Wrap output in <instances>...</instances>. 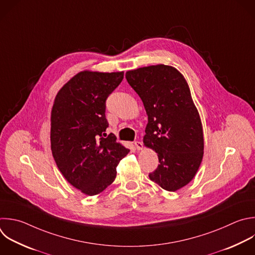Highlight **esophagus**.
I'll return each mask as SVG.
<instances>
[{
	"mask_svg": "<svg viewBox=\"0 0 255 255\" xmlns=\"http://www.w3.org/2000/svg\"><path fill=\"white\" fill-rule=\"evenodd\" d=\"M134 144H135V146H136V149H137V150H142V148H143V143H142V142L136 141Z\"/></svg>",
	"mask_w": 255,
	"mask_h": 255,
	"instance_id": "esophagus-1",
	"label": "esophagus"
}]
</instances>
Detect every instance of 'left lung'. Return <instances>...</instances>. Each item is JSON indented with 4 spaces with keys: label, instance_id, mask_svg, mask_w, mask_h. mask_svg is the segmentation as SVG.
I'll return each instance as SVG.
<instances>
[{
    "label": "left lung",
    "instance_id": "1",
    "mask_svg": "<svg viewBox=\"0 0 255 255\" xmlns=\"http://www.w3.org/2000/svg\"><path fill=\"white\" fill-rule=\"evenodd\" d=\"M141 98L148 123L143 143L155 150L159 165L149 178L167 191H176L195 176L203 158L201 119L184 76L163 64L126 72Z\"/></svg>",
    "mask_w": 255,
    "mask_h": 255
}]
</instances>
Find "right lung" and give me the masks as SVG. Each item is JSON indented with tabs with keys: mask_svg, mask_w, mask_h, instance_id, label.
<instances>
[{
	"mask_svg": "<svg viewBox=\"0 0 255 255\" xmlns=\"http://www.w3.org/2000/svg\"><path fill=\"white\" fill-rule=\"evenodd\" d=\"M124 72L82 71L57 93L51 112V150L66 180L86 195L105 190L129 149L107 135L106 99Z\"/></svg>",
	"mask_w": 255,
	"mask_h": 255,
	"instance_id": "right-lung-1",
	"label": "right lung"
}]
</instances>
